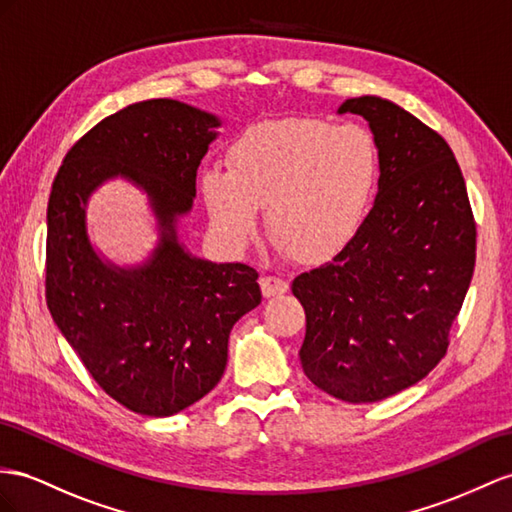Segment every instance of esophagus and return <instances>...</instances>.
<instances>
[{"mask_svg":"<svg viewBox=\"0 0 512 512\" xmlns=\"http://www.w3.org/2000/svg\"><path fill=\"white\" fill-rule=\"evenodd\" d=\"M259 285H261V292H264L266 298L279 296V294H285L287 290H290V283H287L285 279H279V277H261Z\"/></svg>","mask_w":512,"mask_h":512,"instance_id":"1","label":"esophagus"}]
</instances>
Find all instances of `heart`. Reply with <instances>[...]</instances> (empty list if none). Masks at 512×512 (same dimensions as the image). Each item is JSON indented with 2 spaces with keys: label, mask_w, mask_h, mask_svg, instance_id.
<instances>
[{
  "label": "heart",
  "mask_w": 512,
  "mask_h": 512,
  "mask_svg": "<svg viewBox=\"0 0 512 512\" xmlns=\"http://www.w3.org/2000/svg\"><path fill=\"white\" fill-rule=\"evenodd\" d=\"M381 170V149L363 125L266 121L231 142L227 173L207 170L201 192L214 229L235 251L253 240L257 209H266L277 251L318 264L355 240Z\"/></svg>",
  "instance_id": "obj_1"
}]
</instances>
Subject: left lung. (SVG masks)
<instances>
[{"label":"left lung","mask_w":512,"mask_h":512,"mask_svg":"<svg viewBox=\"0 0 512 512\" xmlns=\"http://www.w3.org/2000/svg\"><path fill=\"white\" fill-rule=\"evenodd\" d=\"M339 114L370 123L381 183L361 231L329 264L298 274L300 363L344 402H378L435 368L476 266V220L456 157L435 129L381 97Z\"/></svg>","instance_id":"obj_1"}]
</instances>
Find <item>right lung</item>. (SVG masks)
Wrapping results in <instances>:
<instances>
[{
  "instance_id": "obj_1",
  "label": "right lung",
  "mask_w": 512,
  "mask_h": 512,
  "mask_svg": "<svg viewBox=\"0 0 512 512\" xmlns=\"http://www.w3.org/2000/svg\"><path fill=\"white\" fill-rule=\"evenodd\" d=\"M216 127L175 99L134 103L77 140L51 186L49 313L97 385L140 415H173L212 391L233 324L261 303L255 268L192 257L177 238ZM112 176L147 191L158 218L161 242L136 269L108 265L87 240V196Z\"/></svg>"
}]
</instances>
